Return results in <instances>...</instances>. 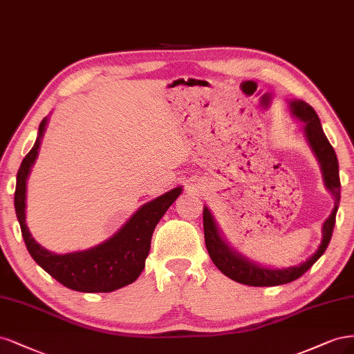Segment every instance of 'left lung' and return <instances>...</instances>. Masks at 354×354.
Instances as JSON below:
<instances>
[{
	"instance_id": "obj_1",
	"label": "left lung",
	"mask_w": 354,
	"mask_h": 354,
	"mask_svg": "<svg viewBox=\"0 0 354 354\" xmlns=\"http://www.w3.org/2000/svg\"><path fill=\"white\" fill-rule=\"evenodd\" d=\"M290 113L294 119L303 123V132L307 142H309L316 160L321 166L325 188L334 197V209L322 223V241L317 245L316 252L307 257L299 265L287 268H273L260 265L254 260H250L243 253L227 243L221 226L216 222L210 209L204 206L203 209V227H204V241H206L207 252L210 259L223 275L231 278L235 282L250 285V287H275L292 282L300 278L306 270H309L315 261L321 257L333 236L335 214L338 210L341 197V184L338 174V160L333 145L329 144L326 135L324 133L321 120H319L316 111L310 104L303 100H288Z\"/></svg>"
}]
</instances>
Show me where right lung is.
<instances>
[{
	"label": "right lung",
	"instance_id": "right-lung-1",
	"mask_svg": "<svg viewBox=\"0 0 354 354\" xmlns=\"http://www.w3.org/2000/svg\"><path fill=\"white\" fill-rule=\"evenodd\" d=\"M50 116L44 118L37 141L26 154L17 172L15 209L21 235L32 259L64 287L81 292H111L136 281L145 268L150 253L154 227L166 210L180 196L182 187L166 191L133 212L131 218L104 241L85 250L64 254L50 252L35 241L26 223V188L32 166L35 165L39 147Z\"/></svg>",
	"mask_w": 354,
	"mask_h": 354
}]
</instances>
